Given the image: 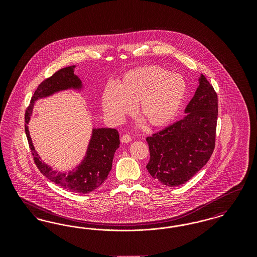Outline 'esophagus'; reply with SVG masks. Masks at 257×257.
<instances>
[{"label":"esophagus","mask_w":257,"mask_h":257,"mask_svg":"<svg viewBox=\"0 0 257 257\" xmlns=\"http://www.w3.org/2000/svg\"><path fill=\"white\" fill-rule=\"evenodd\" d=\"M120 140H121V142L124 143V144H127V143L131 142V140H132V139H131V136H130V135L124 134L122 135V137H121V139H120Z\"/></svg>","instance_id":"1"}]
</instances>
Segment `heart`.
<instances>
[{
	"instance_id": "b5f03b06",
	"label": "heart",
	"mask_w": 257,
	"mask_h": 257,
	"mask_svg": "<svg viewBox=\"0 0 257 257\" xmlns=\"http://www.w3.org/2000/svg\"><path fill=\"white\" fill-rule=\"evenodd\" d=\"M186 92L187 84L181 75L159 66H146L126 72L116 86H107L102 106L111 122L119 123L137 104V114L147 126L160 128L174 119Z\"/></svg>"
}]
</instances>
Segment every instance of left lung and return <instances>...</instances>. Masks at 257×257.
<instances>
[{
  "instance_id": "8db88e82",
  "label": "left lung",
  "mask_w": 257,
  "mask_h": 257,
  "mask_svg": "<svg viewBox=\"0 0 257 257\" xmlns=\"http://www.w3.org/2000/svg\"><path fill=\"white\" fill-rule=\"evenodd\" d=\"M198 83L183 118L147 138V171L169 187L189 181L206 165L215 148L218 95L204 75Z\"/></svg>"
}]
</instances>
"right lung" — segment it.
<instances>
[{
  "instance_id": "right-lung-1",
  "label": "right lung",
  "mask_w": 257,
  "mask_h": 257,
  "mask_svg": "<svg viewBox=\"0 0 257 257\" xmlns=\"http://www.w3.org/2000/svg\"><path fill=\"white\" fill-rule=\"evenodd\" d=\"M74 68L75 65L61 68L37 86L31 100V104L25 112V132L35 163L46 178L70 192L87 194L100 187L108 177L111 170L114 152L120 144L117 130L111 128L93 129L86 157L75 171H69L66 174L53 171L51 167L40 160L28 129V123L32 115L35 101L37 99L49 96L53 93L68 88H82V82L78 76L74 74Z\"/></svg>"
}]
</instances>
